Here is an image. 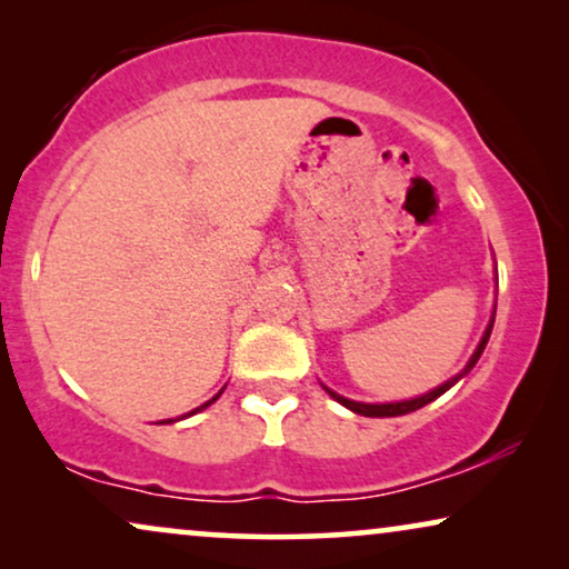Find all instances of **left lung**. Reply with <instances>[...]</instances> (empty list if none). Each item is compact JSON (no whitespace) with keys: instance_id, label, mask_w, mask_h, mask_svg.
Listing matches in <instances>:
<instances>
[{"instance_id":"obj_1","label":"left lung","mask_w":569,"mask_h":569,"mask_svg":"<svg viewBox=\"0 0 569 569\" xmlns=\"http://www.w3.org/2000/svg\"><path fill=\"white\" fill-rule=\"evenodd\" d=\"M495 310H497V306H495ZM495 310H492V318H489V323H487L485 333H481V341L477 345V349H473L471 360L466 362V368H463L461 372H456V376L450 378V380H446V383H442V386L432 388V391H427V393H422V396H417V399H407V401H388V403H365V401H352V399H347V396H339L337 391H331V388H326V386H323V391L329 393L333 401H339L341 407H347L349 411H355V415H362V417H401V415H409V411L422 409V407H427V403H430V401L440 399V396L446 393L448 388H453V386L458 383V380H461L463 376H469L473 365L479 362V357H481V352H485V347H487V341H489V333H492V326H495Z\"/></svg>"}]
</instances>
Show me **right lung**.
<instances>
[{
  "label": "right lung",
  "instance_id": "1",
  "mask_svg": "<svg viewBox=\"0 0 569 569\" xmlns=\"http://www.w3.org/2000/svg\"><path fill=\"white\" fill-rule=\"evenodd\" d=\"M222 391H224V388H222ZM222 391H220V393H217V396H212V399H209L207 403H201V407H197V409H193V411H189V415H183V417H178V419L193 417V415H197V411H201V409H207V407H209V403H214L217 399H220V396H222ZM178 419H162V422H166V425H168V422H178ZM162 422H160V425H162Z\"/></svg>",
  "mask_w": 569,
  "mask_h": 569
}]
</instances>
